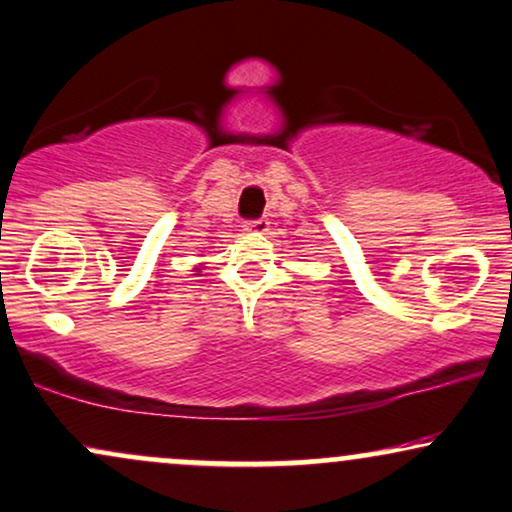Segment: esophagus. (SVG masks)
Instances as JSON below:
<instances>
[{
    "label": "esophagus",
    "instance_id": "esophagus-1",
    "mask_svg": "<svg viewBox=\"0 0 512 512\" xmlns=\"http://www.w3.org/2000/svg\"><path fill=\"white\" fill-rule=\"evenodd\" d=\"M245 231H250V234H264V231L269 229V220L267 217H260V220H248L243 224Z\"/></svg>",
    "mask_w": 512,
    "mask_h": 512
}]
</instances>
